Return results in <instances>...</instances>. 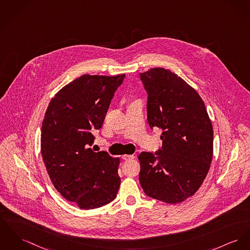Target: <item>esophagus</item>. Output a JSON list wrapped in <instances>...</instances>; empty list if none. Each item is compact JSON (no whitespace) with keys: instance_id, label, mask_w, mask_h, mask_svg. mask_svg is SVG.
<instances>
[{"instance_id":"obj_1","label":"esophagus","mask_w":250,"mask_h":250,"mask_svg":"<svg viewBox=\"0 0 250 250\" xmlns=\"http://www.w3.org/2000/svg\"><path fill=\"white\" fill-rule=\"evenodd\" d=\"M121 157H122L123 160H131V159L134 158L133 155H130V154H125V155H122Z\"/></svg>"}]
</instances>
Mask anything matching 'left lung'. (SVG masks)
Returning <instances> with one entry per match:
<instances>
[{"instance_id":"1","label":"left lung","mask_w":250,"mask_h":250,"mask_svg":"<svg viewBox=\"0 0 250 250\" xmlns=\"http://www.w3.org/2000/svg\"><path fill=\"white\" fill-rule=\"evenodd\" d=\"M140 79L148 94V123L162 130V148L139 154V182L151 198L180 203L198 190L209 169L211 121L198 93L171 71L155 67Z\"/></svg>"}]
</instances>
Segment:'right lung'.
<instances>
[{
  "mask_svg": "<svg viewBox=\"0 0 250 250\" xmlns=\"http://www.w3.org/2000/svg\"><path fill=\"white\" fill-rule=\"evenodd\" d=\"M124 78L125 74L76 79L51 100L42 121L41 150L51 181L83 209L98 208L117 197L119 158L90 146Z\"/></svg>",
  "mask_w": 250,
  "mask_h": 250,
  "instance_id": "right-lung-1",
  "label": "right lung"
}]
</instances>
